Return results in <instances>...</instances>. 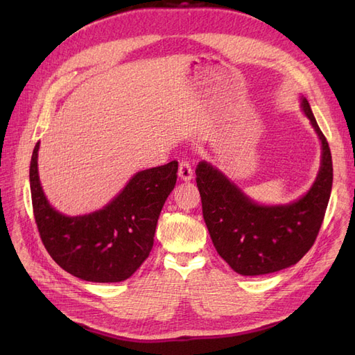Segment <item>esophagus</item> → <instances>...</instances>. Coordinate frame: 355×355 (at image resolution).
<instances>
[{
  "instance_id": "34e87169",
  "label": "esophagus",
  "mask_w": 355,
  "mask_h": 355,
  "mask_svg": "<svg viewBox=\"0 0 355 355\" xmlns=\"http://www.w3.org/2000/svg\"><path fill=\"white\" fill-rule=\"evenodd\" d=\"M178 175L182 180H191L192 179V168H191V164L188 163V161H185V159L180 161Z\"/></svg>"
}]
</instances>
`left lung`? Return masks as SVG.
Listing matches in <instances>:
<instances>
[{
    "mask_svg": "<svg viewBox=\"0 0 355 355\" xmlns=\"http://www.w3.org/2000/svg\"><path fill=\"white\" fill-rule=\"evenodd\" d=\"M300 106L321 141L320 171L302 198L284 206H262L206 161L196 168L213 245L241 275H263L295 265L313 247L323 223L333 182L331 154L305 98Z\"/></svg>",
    "mask_w": 355,
    "mask_h": 355,
    "instance_id": "8db88e82",
    "label": "left lung"
}]
</instances>
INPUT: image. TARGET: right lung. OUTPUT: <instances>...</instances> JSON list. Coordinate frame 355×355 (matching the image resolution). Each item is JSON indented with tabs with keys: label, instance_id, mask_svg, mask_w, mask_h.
I'll list each match as a JSON object with an SVG mask.
<instances>
[{
	"label": "right lung",
	"instance_id": "right-lung-1",
	"mask_svg": "<svg viewBox=\"0 0 355 355\" xmlns=\"http://www.w3.org/2000/svg\"><path fill=\"white\" fill-rule=\"evenodd\" d=\"M38 149L40 142L29 167L32 209L41 241L53 261L85 282L127 280L153 249L161 209L176 185L178 161L137 171L98 211L65 216L50 206L41 188Z\"/></svg>",
	"mask_w": 355,
	"mask_h": 355
}]
</instances>
